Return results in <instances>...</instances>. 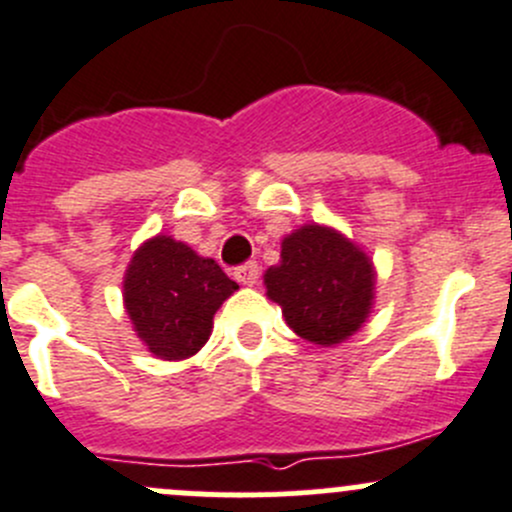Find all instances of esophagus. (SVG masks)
<instances>
[{
    "mask_svg": "<svg viewBox=\"0 0 512 512\" xmlns=\"http://www.w3.org/2000/svg\"><path fill=\"white\" fill-rule=\"evenodd\" d=\"M257 275H260V270H257L255 262H245V265H240L235 270V280L240 282V285H245V287L255 285Z\"/></svg>",
    "mask_w": 512,
    "mask_h": 512,
    "instance_id": "1",
    "label": "esophagus"
}]
</instances>
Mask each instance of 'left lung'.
Here are the masks:
<instances>
[{
	"instance_id": "left-lung-1",
	"label": "left lung",
	"mask_w": 512,
	"mask_h": 512,
	"mask_svg": "<svg viewBox=\"0 0 512 512\" xmlns=\"http://www.w3.org/2000/svg\"><path fill=\"white\" fill-rule=\"evenodd\" d=\"M377 272L357 242L327 225H302L282 237L280 262L265 270V290L302 340L332 347L355 335L375 305Z\"/></svg>"
}]
</instances>
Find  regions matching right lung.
Here are the masks:
<instances>
[{
	"label": "right lung",
	"instance_id": "obj_1",
	"mask_svg": "<svg viewBox=\"0 0 512 512\" xmlns=\"http://www.w3.org/2000/svg\"><path fill=\"white\" fill-rule=\"evenodd\" d=\"M240 290L212 257L172 235L142 242L124 270L122 300L142 345L160 360H187L212 335V317Z\"/></svg>",
	"mask_w": 512,
	"mask_h": 512
}]
</instances>
